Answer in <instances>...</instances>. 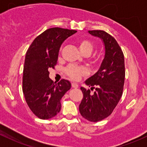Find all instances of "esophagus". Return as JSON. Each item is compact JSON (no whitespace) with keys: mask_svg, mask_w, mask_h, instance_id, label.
I'll return each mask as SVG.
<instances>
[{"mask_svg":"<svg viewBox=\"0 0 147 147\" xmlns=\"http://www.w3.org/2000/svg\"><path fill=\"white\" fill-rule=\"evenodd\" d=\"M72 87L73 88H78V84H76V83H72Z\"/></svg>","mask_w":147,"mask_h":147,"instance_id":"1","label":"esophagus"}]
</instances>
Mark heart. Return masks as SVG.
<instances>
[{"instance_id":"1","label":"heart","mask_w":147,"mask_h":147,"mask_svg":"<svg viewBox=\"0 0 147 147\" xmlns=\"http://www.w3.org/2000/svg\"><path fill=\"white\" fill-rule=\"evenodd\" d=\"M78 47L82 55H89L94 49V44L89 40L82 39L78 42ZM66 72L69 78L75 80H78L82 75L87 74V70L84 67H80L75 65H69L66 69Z\"/></svg>"}]
</instances>
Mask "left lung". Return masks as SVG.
Masks as SVG:
<instances>
[{"label":"left lung","mask_w":147,"mask_h":147,"mask_svg":"<svg viewBox=\"0 0 147 147\" xmlns=\"http://www.w3.org/2000/svg\"><path fill=\"white\" fill-rule=\"evenodd\" d=\"M92 36L102 40L105 56L100 68L85 83L94 94L84 87L80 89L83 99L79 107L81 115L90 121H101L112 114L122 95L125 78L124 57L116 40L103 30H89Z\"/></svg>","instance_id":"obj_1"}]
</instances>
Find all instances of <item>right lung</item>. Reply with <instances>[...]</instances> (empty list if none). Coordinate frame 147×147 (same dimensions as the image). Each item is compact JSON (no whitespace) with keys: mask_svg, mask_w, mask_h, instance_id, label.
Listing matches in <instances>:
<instances>
[{"mask_svg":"<svg viewBox=\"0 0 147 147\" xmlns=\"http://www.w3.org/2000/svg\"><path fill=\"white\" fill-rule=\"evenodd\" d=\"M76 32L60 28L46 30L34 40L26 53L23 92L29 108L40 119L56 116L61 109L62 97L71 88L66 80L53 82L48 70L57 64L63 42Z\"/></svg>","mask_w":147,"mask_h":147,"instance_id":"1","label":"right lung"}]
</instances>
